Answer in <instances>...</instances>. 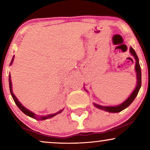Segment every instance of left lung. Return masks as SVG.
Returning a JSON list of instances; mask_svg holds the SVG:
<instances>
[{
  "mask_svg": "<svg viewBox=\"0 0 150 150\" xmlns=\"http://www.w3.org/2000/svg\"><path fill=\"white\" fill-rule=\"evenodd\" d=\"M130 54L134 57V58L135 59V61H136V63H135V71H136V74H137V85H136V87H135V89H134V91L132 92V93L130 94V96H129V97L127 98L124 102H122V104H119V105L102 106V105H100V104L94 103L93 102V106H96V108H99L100 110H105L106 112H119L125 109V108H126L128 106H130L131 103L134 101L135 98L137 97V94H138L139 91V89H140V88L141 87V70L140 65H139V58L138 57H137L134 50L132 48V47H130ZM85 90L86 91H87L85 89Z\"/></svg>",
  "mask_w": 150,
  "mask_h": 150,
  "instance_id": "obj_1",
  "label": "left lung"
}]
</instances>
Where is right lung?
Returning a JSON list of instances; mask_svg holds the SVG:
<instances>
[{
  "mask_svg": "<svg viewBox=\"0 0 150 150\" xmlns=\"http://www.w3.org/2000/svg\"><path fill=\"white\" fill-rule=\"evenodd\" d=\"M13 60H14V56L13 57V58H12V59H11V63H10V65H12ZM9 83L10 93H11V95L12 96V98H13L14 102H15V103L16 104V105H17L18 107L19 108L20 110H21V111L23 112L25 114V115H27V116H29L30 117L35 119V120H47V119L53 117H54L55 115H57L61 113V112L63 110V109L60 110H59L58 112H55V113L50 114V115H46V116H38V115H37L35 114L34 112H33L32 111H30V110H28L26 108L24 107V106L22 105L21 103H20V101H18V98L16 97L15 95H14V93H13V90H12V83H11V75H10V74H9Z\"/></svg>",
  "mask_w": 150,
  "mask_h": 150,
  "instance_id": "add662e5",
  "label": "right lung"
}]
</instances>
